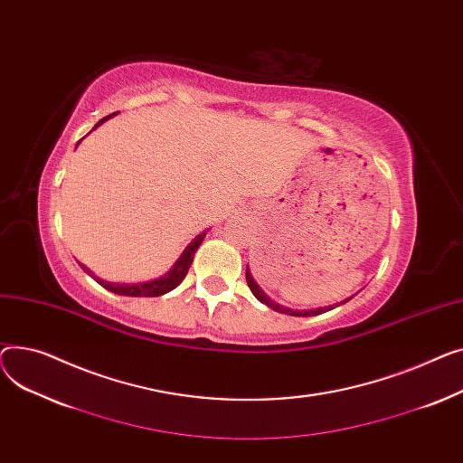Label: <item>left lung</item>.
<instances>
[{"mask_svg":"<svg viewBox=\"0 0 463 463\" xmlns=\"http://www.w3.org/2000/svg\"><path fill=\"white\" fill-rule=\"evenodd\" d=\"M247 284H249V288H250V291L254 293V297L258 298L260 303H263V305H267L269 308H273V310H277V312H282V314H288V316H303V317H308V316H317V314H323L325 310L327 308H316V310H291V308H284V307H280V305H277L275 301H270V298L260 289V286L256 284V280L252 279V275H250V270H249V265H247ZM351 298V297H349ZM349 298H345L344 303H347ZM336 307V305H335ZM335 307H331L329 310H333Z\"/></svg>","mask_w":463,"mask_h":463,"instance_id":"1","label":"left lung"}]
</instances>
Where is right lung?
<instances>
[{
	"instance_id": "obj_1",
	"label": "right lung",
	"mask_w": 463,
	"mask_h": 463,
	"mask_svg": "<svg viewBox=\"0 0 463 463\" xmlns=\"http://www.w3.org/2000/svg\"><path fill=\"white\" fill-rule=\"evenodd\" d=\"M116 114H118V112H116ZM112 116H114V114H112ZM112 116H106L104 119H100V121L93 127V130H95L99 125H102L106 119H110ZM81 140H84V138H81ZM81 140H80V142H81ZM80 142H78V144H80ZM203 237H205V232L200 233L193 242L188 244V247L183 250V254L179 256V260L174 263V267L168 270V273H166L165 277L149 280V282H140V284H114V282H104V280L97 279L88 267L81 265V269H84L88 275H91V277H93L102 288H106L108 291H114V293H118V295H127V297H158V295H165V293L175 289V288L183 282V279H184L186 273H188L190 265H193L194 254H196L198 247L202 244Z\"/></svg>"
}]
</instances>
